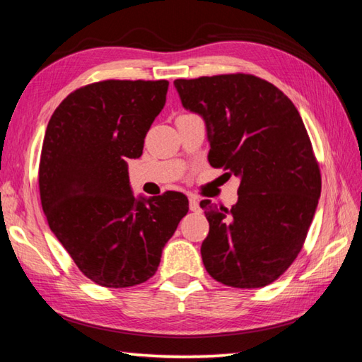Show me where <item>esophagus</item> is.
<instances>
[{
  "instance_id": "34e87169",
  "label": "esophagus",
  "mask_w": 362,
  "mask_h": 362,
  "mask_svg": "<svg viewBox=\"0 0 362 362\" xmlns=\"http://www.w3.org/2000/svg\"><path fill=\"white\" fill-rule=\"evenodd\" d=\"M188 201H189V210H192V212H199L201 210V207H199V198H196V196H189L188 198Z\"/></svg>"
}]
</instances>
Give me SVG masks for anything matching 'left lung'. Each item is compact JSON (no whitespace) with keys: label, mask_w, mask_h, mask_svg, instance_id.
<instances>
[{"label":"left lung","mask_w":362,"mask_h":362,"mask_svg":"<svg viewBox=\"0 0 362 362\" xmlns=\"http://www.w3.org/2000/svg\"><path fill=\"white\" fill-rule=\"evenodd\" d=\"M182 106L206 123L209 163L239 177L231 209L201 201L206 271L234 288H261L300 252L321 194L304 122L290 98L250 74L177 78Z\"/></svg>","instance_id":"left-lung-1"}]
</instances>
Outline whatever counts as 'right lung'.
<instances>
[{
	"label": "right lung",
	"mask_w": 362,
	"mask_h": 362,
	"mask_svg": "<svg viewBox=\"0 0 362 362\" xmlns=\"http://www.w3.org/2000/svg\"><path fill=\"white\" fill-rule=\"evenodd\" d=\"M168 81H104L64 98L45 129L39 193L45 218L85 277L144 284L188 212L185 194L136 196L128 158L166 103Z\"/></svg>",
	"instance_id": "add662e5"
}]
</instances>
